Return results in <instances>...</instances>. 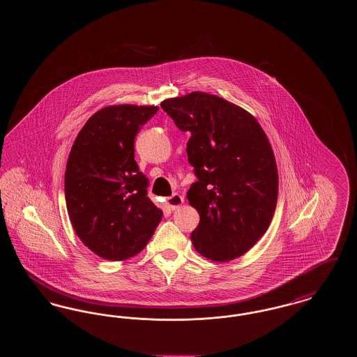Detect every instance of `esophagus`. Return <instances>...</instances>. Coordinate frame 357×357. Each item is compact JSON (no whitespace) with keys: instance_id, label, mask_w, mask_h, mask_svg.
<instances>
[{"instance_id":"obj_1","label":"esophagus","mask_w":357,"mask_h":357,"mask_svg":"<svg viewBox=\"0 0 357 357\" xmlns=\"http://www.w3.org/2000/svg\"><path fill=\"white\" fill-rule=\"evenodd\" d=\"M183 204H185V198L179 194H174V195H171L170 198L166 199V206L170 210H176L178 207H181Z\"/></svg>"}]
</instances>
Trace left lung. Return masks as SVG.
<instances>
[{"mask_svg": "<svg viewBox=\"0 0 357 357\" xmlns=\"http://www.w3.org/2000/svg\"><path fill=\"white\" fill-rule=\"evenodd\" d=\"M191 134L187 156L198 181L187 199L199 214L195 250L215 262L248 253L272 222L278 171L269 139L255 116L217 95L191 92L160 102Z\"/></svg>", "mask_w": 357, "mask_h": 357, "instance_id": "8db88e82", "label": "left lung"}]
</instances>
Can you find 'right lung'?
Wrapping results in <instances>:
<instances>
[{"instance_id": "right-lung-1", "label": "right lung", "mask_w": 357, "mask_h": 357, "mask_svg": "<svg viewBox=\"0 0 357 357\" xmlns=\"http://www.w3.org/2000/svg\"><path fill=\"white\" fill-rule=\"evenodd\" d=\"M156 105H108L86 120L76 136L66 169L69 220L85 246L109 261L139 255L163 211L147 197L134 140Z\"/></svg>"}]
</instances>
